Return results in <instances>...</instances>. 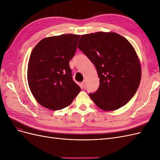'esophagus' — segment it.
<instances>
[{"label": "esophagus", "mask_w": 160, "mask_h": 160, "mask_svg": "<svg viewBox=\"0 0 160 160\" xmlns=\"http://www.w3.org/2000/svg\"><path fill=\"white\" fill-rule=\"evenodd\" d=\"M82 86H83V88H85V87H86V81H83V83H82Z\"/></svg>", "instance_id": "34e87169"}]
</instances>
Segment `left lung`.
Returning <instances> with one entry per match:
<instances>
[{
    "label": "left lung",
    "instance_id": "left-lung-1",
    "mask_svg": "<svg viewBox=\"0 0 160 160\" xmlns=\"http://www.w3.org/2000/svg\"><path fill=\"white\" fill-rule=\"evenodd\" d=\"M78 48L95 66L99 88L91 99L99 108L115 111L133 98L141 81V63L132 45L114 32L81 37Z\"/></svg>",
    "mask_w": 160,
    "mask_h": 160
}]
</instances>
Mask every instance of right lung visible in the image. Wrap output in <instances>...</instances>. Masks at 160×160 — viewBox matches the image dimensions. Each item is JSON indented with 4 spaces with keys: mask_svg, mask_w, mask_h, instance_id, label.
I'll use <instances>...</instances> for the list:
<instances>
[{
    "mask_svg": "<svg viewBox=\"0 0 160 160\" xmlns=\"http://www.w3.org/2000/svg\"><path fill=\"white\" fill-rule=\"evenodd\" d=\"M79 38L72 34L46 37L32 49L27 81L33 97L42 107L55 111L65 108L81 91L72 79L69 64Z\"/></svg>",
    "mask_w": 160,
    "mask_h": 160,
    "instance_id": "add662e5",
    "label": "right lung"
}]
</instances>
